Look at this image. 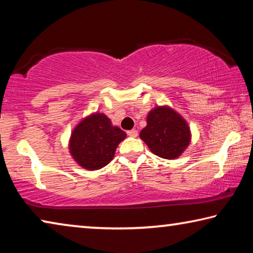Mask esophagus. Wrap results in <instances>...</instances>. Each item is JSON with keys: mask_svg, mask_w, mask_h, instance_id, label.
I'll return each mask as SVG.
<instances>
[{"mask_svg": "<svg viewBox=\"0 0 253 253\" xmlns=\"http://www.w3.org/2000/svg\"><path fill=\"white\" fill-rule=\"evenodd\" d=\"M127 135L130 136V137H137V136H138V131H137L136 129L128 130V131H127Z\"/></svg>", "mask_w": 253, "mask_h": 253, "instance_id": "1", "label": "esophagus"}]
</instances>
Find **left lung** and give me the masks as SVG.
<instances>
[{"mask_svg": "<svg viewBox=\"0 0 253 253\" xmlns=\"http://www.w3.org/2000/svg\"><path fill=\"white\" fill-rule=\"evenodd\" d=\"M139 136L155 155L166 160L181 155L191 138L186 122L168 107H157L148 114L147 126Z\"/></svg>", "mask_w": 253, "mask_h": 253, "instance_id": "1", "label": "left lung"}]
</instances>
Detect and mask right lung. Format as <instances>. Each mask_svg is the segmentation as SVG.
Instances as JSON below:
<instances>
[{"instance_id": "obj_1", "label": "right lung", "mask_w": 253, "mask_h": 253, "mask_svg": "<svg viewBox=\"0 0 253 253\" xmlns=\"http://www.w3.org/2000/svg\"><path fill=\"white\" fill-rule=\"evenodd\" d=\"M126 132L111 125L102 114H93L84 119L71 134L70 152L84 169L95 170L104 168L113 160L118 144Z\"/></svg>"}]
</instances>
